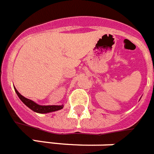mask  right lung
<instances>
[{
  "label": "right lung",
  "mask_w": 154,
  "mask_h": 154,
  "mask_svg": "<svg viewBox=\"0 0 154 154\" xmlns=\"http://www.w3.org/2000/svg\"><path fill=\"white\" fill-rule=\"evenodd\" d=\"M15 89V91L17 93V94L18 95V97L20 98V99L23 102V103L25 104V105L29 107L32 110L36 112V113H40V114H46V113H49V112H53L56 111V110H61L63 106H40L36 104L35 103H34L33 101L28 99V98H24V96H22L21 94H20L19 92L17 91V90L16 88Z\"/></svg>",
  "instance_id": "right-lung-1"
}]
</instances>
